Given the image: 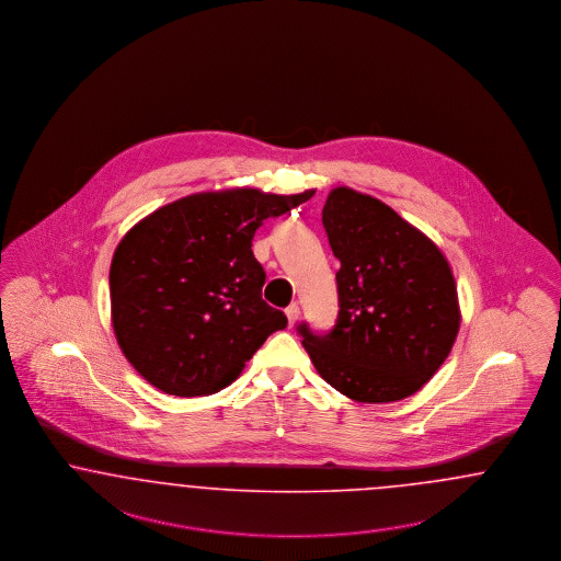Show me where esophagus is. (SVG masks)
Here are the masks:
<instances>
[{
    "label": "esophagus",
    "instance_id": "esophagus-1",
    "mask_svg": "<svg viewBox=\"0 0 561 561\" xmlns=\"http://www.w3.org/2000/svg\"><path fill=\"white\" fill-rule=\"evenodd\" d=\"M286 317H288V323H290V325H294V323L298 321V317H300V309H298V305H296V302L286 309Z\"/></svg>",
    "mask_w": 561,
    "mask_h": 561
}]
</instances>
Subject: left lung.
Returning a JSON list of instances; mask_svg holds the SVG:
<instances>
[{
    "label": "left lung",
    "instance_id": "8db88e82",
    "mask_svg": "<svg viewBox=\"0 0 561 561\" xmlns=\"http://www.w3.org/2000/svg\"><path fill=\"white\" fill-rule=\"evenodd\" d=\"M321 221L336 273V325H298L317 374L357 403L411 397L445 363L461 323L455 277L426 233L388 204L334 187Z\"/></svg>",
    "mask_w": 561,
    "mask_h": 561
}]
</instances>
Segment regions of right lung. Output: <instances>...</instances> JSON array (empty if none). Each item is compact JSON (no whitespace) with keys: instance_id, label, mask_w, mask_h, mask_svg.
Here are the masks:
<instances>
[{"instance_id":"1","label":"right lung","mask_w":561,"mask_h":561,"mask_svg":"<svg viewBox=\"0 0 561 561\" xmlns=\"http://www.w3.org/2000/svg\"><path fill=\"white\" fill-rule=\"evenodd\" d=\"M311 196L201 192L160 206L125 233L111 265V317L144 380L175 397L215 394L288 325L261 298L265 271L252 238L265 219Z\"/></svg>"}]
</instances>
